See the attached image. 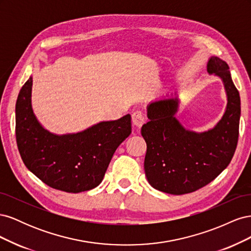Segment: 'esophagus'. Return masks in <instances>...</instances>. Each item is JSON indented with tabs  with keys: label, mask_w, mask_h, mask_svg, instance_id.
Masks as SVG:
<instances>
[{
	"label": "esophagus",
	"mask_w": 251,
	"mask_h": 251,
	"mask_svg": "<svg viewBox=\"0 0 251 251\" xmlns=\"http://www.w3.org/2000/svg\"><path fill=\"white\" fill-rule=\"evenodd\" d=\"M132 121L135 126L141 127L142 125L146 123V117H144V114L141 111H135L132 114Z\"/></svg>",
	"instance_id": "esophagus-1"
}]
</instances>
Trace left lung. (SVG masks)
Here are the masks:
<instances>
[{
  "instance_id": "left-lung-1",
  "label": "left lung",
  "mask_w": 251,
  "mask_h": 251,
  "mask_svg": "<svg viewBox=\"0 0 251 251\" xmlns=\"http://www.w3.org/2000/svg\"><path fill=\"white\" fill-rule=\"evenodd\" d=\"M207 72L222 79L227 95L223 117L208 131L186 130L175 114L179 98H164L148 105L149 123L141 127L147 142L144 171L149 183L158 191L184 195L199 189L221 174L230 163L239 138L241 100L229 67L211 56Z\"/></svg>"
}]
</instances>
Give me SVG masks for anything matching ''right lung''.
<instances>
[{"instance_id": "1", "label": "right lung", "mask_w": 251, "mask_h": 251, "mask_svg": "<svg viewBox=\"0 0 251 251\" xmlns=\"http://www.w3.org/2000/svg\"><path fill=\"white\" fill-rule=\"evenodd\" d=\"M32 77L22 87L16 104V136L23 162L48 186L67 193L100 184L119 144L132 132L131 115L101 121L75 134H52L31 107Z\"/></svg>"}]
</instances>
